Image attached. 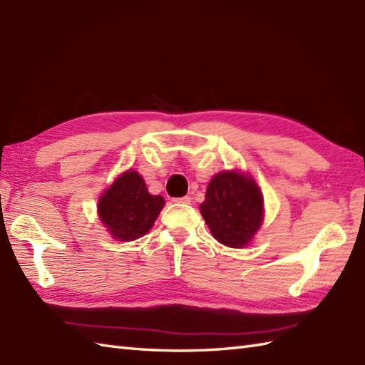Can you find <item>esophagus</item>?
<instances>
[{
  "label": "esophagus",
  "instance_id": "obj_1",
  "mask_svg": "<svg viewBox=\"0 0 365 365\" xmlns=\"http://www.w3.org/2000/svg\"><path fill=\"white\" fill-rule=\"evenodd\" d=\"M172 201L176 202V204H190L192 198L190 197H181V198H173Z\"/></svg>",
  "mask_w": 365,
  "mask_h": 365
}]
</instances>
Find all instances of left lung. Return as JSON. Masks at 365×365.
<instances>
[{
    "label": "left lung",
    "instance_id": "8db88e82",
    "mask_svg": "<svg viewBox=\"0 0 365 365\" xmlns=\"http://www.w3.org/2000/svg\"><path fill=\"white\" fill-rule=\"evenodd\" d=\"M200 210L213 238L229 247H245L262 226L263 195L251 175L220 172L207 184Z\"/></svg>",
    "mask_w": 365,
    "mask_h": 365
}]
</instances>
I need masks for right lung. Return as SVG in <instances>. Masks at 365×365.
<instances>
[{"instance_id": "right-lung-1", "label": "right lung", "mask_w": 365, "mask_h": 365, "mask_svg": "<svg viewBox=\"0 0 365 365\" xmlns=\"http://www.w3.org/2000/svg\"><path fill=\"white\" fill-rule=\"evenodd\" d=\"M161 195H150L142 176L135 170L123 172L97 204V213L118 242H133L152 229L164 207Z\"/></svg>"}]
</instances>
